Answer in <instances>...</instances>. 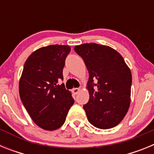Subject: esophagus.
Masks as SVG:
<instances>
[{
	"label": "esophagus",
	"instance_id": "obj_1",
	"mask_svg": "<svg viewBox=\"0 0 154 154\" xmlns=\"http://www.w3.org/2000/svg\"><path fill=\"white\" fill-rule=\"evenodd\" d=\"M72 92L73 94H75V95H76V94H78L79 92V89H78V88H74V89H72Z\"/></svg>",
	"mask_w": 154,
	"mask_h": 154
}]
</instances>
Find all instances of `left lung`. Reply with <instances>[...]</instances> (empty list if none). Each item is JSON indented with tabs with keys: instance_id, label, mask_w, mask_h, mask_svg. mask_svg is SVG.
I'll return each instance as SVG.
<instances>
[{
	"instance_id": "1",
	"label": "left lung",
	"mask_w": 154,
	"mask_h": 154,
	"mask_svg": "<svg viewBox=\"0 0 154 154\" xmlns=\"http://www.w3.org/2000/svg\"><path fill=\"white\" fill-rule=\"evenodd\" d=\"M89 71V102L83 108L89 123L106 130L123 120L130 104L132 74L122 55L111 47L86 43L74 48Z\"/></svg>"
}]
</instances>
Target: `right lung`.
Segmentation results:
<instances>
[{
	"instance_id": "right-lung-1",
	"label": "right lung",
	"mask_w": 154,
	"mask_h": 154,
	"mask_svg": "<svg viewBox=\"0 0 154 154\" xmlns=\"http://www.w3.org/2000/svg\"><path fill=\"white\" fill-rule=\"evenodd\" d=\"M71 51L68 45H52L34 51L24 65L19 82L20 98L36 125L52 131L60 128L74 103L65 89L62 71Z\"/></svg>"
}]
</instances>
